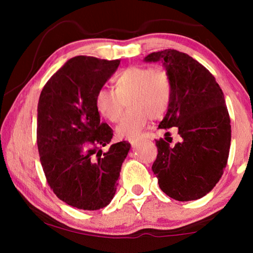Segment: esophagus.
Wrapping results in <instances>:
<instances>
[{"instance_id":"esophagus-1","label":"esophagus","mask_w":253,"mask_h":253,"mask_svg":"<svg viewBox=\"0 0 253 253\" xmlns=\"http://www.w3.org/2000/svg\"><path fill=\"white\" fill-rule=\"evenodd\" d=\"M139 142H140L139 138H130V139H129V143L132 145V146H135V145H136L137 143H139Z\"/></svg>"}]
</instances>
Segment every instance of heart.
I'll use <instances>...</instances> for the list:
<instances>
[{"instance_id": "1", "label": "heart", "mask_w": 253, "mask_h": 253, "mask_svg": "<svg viewBox=\"0 0 253 253\" xmlns=\"http://www.w3.org/2000/svg\"><path fill=\"white\" fill-rule=\"evenodd\" d=\"M114 89L97 91L95 105L102 117L116 123L127 101L129 110L117 126V134L124 138H136L147 126L149 117L160 119L168 111L172 97V83L168 71L157 68L134 66L114 78Z\"/></svg>"}]
</instances>
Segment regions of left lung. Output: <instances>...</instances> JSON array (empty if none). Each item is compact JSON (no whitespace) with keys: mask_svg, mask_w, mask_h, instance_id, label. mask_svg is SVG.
<instances>
[{"mask_svg":"<svg viewBox=\"0 0 253 253\" xmlns=\"http://www.w3.org/2000/svg\"><path fill=\"white\" fill-rule=\"evenodd\" d=\"M144 61L162 62L169 75L172 97L158 128L175 127L181 137L174 147L156 142L152 169L158 185L176 201L203 198L220 181L229 157L231 125L222 89L207 68L177 50L153 52Z\"/></svg>","mask_w":253,"mask_h":253,"instance_id":"left-lung-1","label":"left lung"}]
</instances>
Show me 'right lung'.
I'll return each instance as SVG.
<instances>
[{"label":"right lung","mask_w":253,"mask_h":253,"mask_svg":"<svg viewBox=\"0 0 253 253\" xmlns=\"http://www.w3.org/2000/svg\"><path fill=\"white\" fill-rule=\"evenodd\" d=\"M121 60L71 58L48 80L38 104L37 142L46 181L68 205L95 211L116 193L130 144L110 145L113 129L100 122L97 91L116 72Z\"/></svg>","instance_id":"add662e5"}]
</instances>
